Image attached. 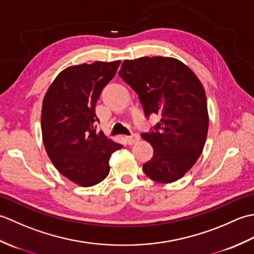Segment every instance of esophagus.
I'll return each mask as SVG.
<instances>
[{
	"label": "esophagus",
	"instance_id": "34e87169",
	"mask_svg": "<svg viewBox=\"0 0 254 254\" xmlns=\"http://www.w3.org/2000/svg\"><path fill=\"white\" fill-rule=\"evenodd\" d=\"M126 139H127V142L128 145H134V144H136L138 142L139 137H138L137 134H132V135H130V136H127Z\"/></svg>",
	"mask_w": 254,
	"mask_h": 254
}]
</instances>
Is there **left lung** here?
<instances>
[{
  "label": "left lung",
  "mask_w": 254,
  "mask_h": 254,
  "mask_svg": "<svg viewBox=\"0 0 254 254\" xmlns=\"http://www.w3.org/2000/svg\"><path fill=\"white\" fill-rule=\"evenodd\" d=\"M120 77L138 96L145 116H158L142 137L154 148L143 165L149 179L171 183L185 176L202 154L208 131L206 95L192 69L175 58L123 61Z\"/></svg>",
  "instance_id": "obj_1"
}]
</instances>
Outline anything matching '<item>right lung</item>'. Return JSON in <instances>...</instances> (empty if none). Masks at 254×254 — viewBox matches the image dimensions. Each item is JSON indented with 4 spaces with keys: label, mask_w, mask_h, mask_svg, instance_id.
<instances>
[{
    "label": "right lung",
    "mask_w": 254,
    "mask_h": 254,
    "mask_svg": "<svg viewBox=\"0 0 254 254\" xmlns=\"http://www.w3.org/2000/svg\"><path fill=\"white\" fill-rule=\"evenodd\" d=\"M121 61L68 66L53 80L42 101L41 132L46 152L61 175L91 187L109 175V160L121 144L96 131L95 106Z\"/></svg>",
    "instance_id": "add662e5"
}]
</instances>
